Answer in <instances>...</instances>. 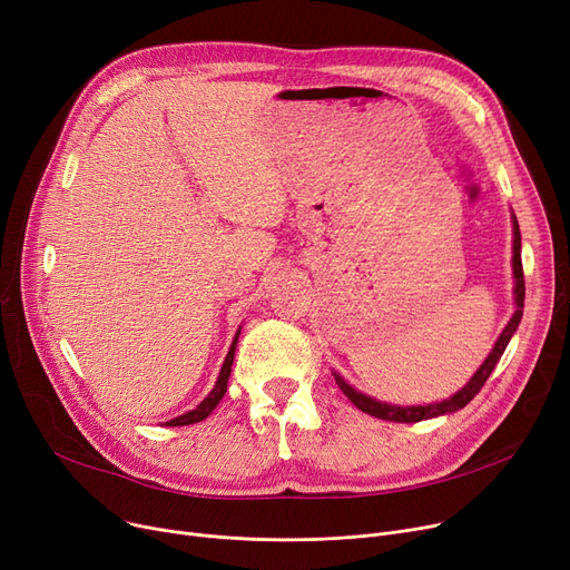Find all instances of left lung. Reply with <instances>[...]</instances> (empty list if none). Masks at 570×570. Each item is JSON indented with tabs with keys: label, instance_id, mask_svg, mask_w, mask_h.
<instances>
[{
	"label": "left lung",
	"instance_id": "obj_1",
	"mask_svg": "<svg viewBox=\"0 0 570 570\" xmlns=\"http://www.w3.org/2000/svg\"><path fill=\"white\" fill-rule=\"evenodd\" d=\"M513 226H515V239H513V273H515V314L513 318L508 321V325L503 327L501 337L497 340L492 353L488 355V361L481 365V370H478L473 374V379L462 387V391L458 395H453L451 400L445 402H436V404H428V406H393V404H383V402H376L363 393L353 391V387L335 374V381L337 385L342 387V393L357 406L361 411L374 415V417H381V421H391V423H421V421H428V417H436V415H443V413H453V411H460L464 409L478 393H481V387L485 385V381L490 379L492 370L497 367L499 357L503 355L508 342H511L513 333L518 331L520 325V318H522V307H524V269H522V256H520V226H518V219L513 217Z\"/></svg>",
	"mask_w": 570,
	"mask_h": 570
}]
</instances>
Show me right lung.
Segmentation results:
<instances>
[{
	"label": "right lung",
	"mask_w": 570,
	"mask_h": 570,
	"mask_svg": "<svg viewBox=\"0 0 570 570\" xmlns=\"http://www.w3.org/2000/svg\"><path fill=\"white\" fill-rule=\"evenodd\" d=\"M237 335H239V331H237ZM237 335H235V340H233V344H230V351H228V355H226L224 367H222V372H219V379H217V383H215V387H213V393H209V395H207V397H205V400H203L194 411H189V413H185V415H177V417H173V421H168V423H164V425H168V428L194 425V423L205 421V417L217 409V404H219V402H222V397L226 395V385H228V376H230V365H233V355H235Z\"/></svg>",
	"instance_id": "right-lung-1"
}]
</instances>
